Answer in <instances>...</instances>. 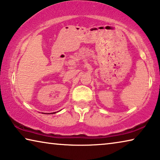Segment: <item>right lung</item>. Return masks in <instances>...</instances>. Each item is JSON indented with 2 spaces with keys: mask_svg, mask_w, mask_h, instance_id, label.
Listing matches in <instances>:
<instances>
[{
  "mask_svg": "<svg viewBox=\"0 0 160 160\" xmlns=\"http://www.w3.org/2000/svg\"><path fill=\"white\" fill-rule=\"evenodd\" d=\"M56 112H53V113H48V114H55Z\"/></svg>",
  "mask_w": 160,
  "mask_h": 160,
  "instance_id": "1",
  "label": "right lung"
}]
</instances>
